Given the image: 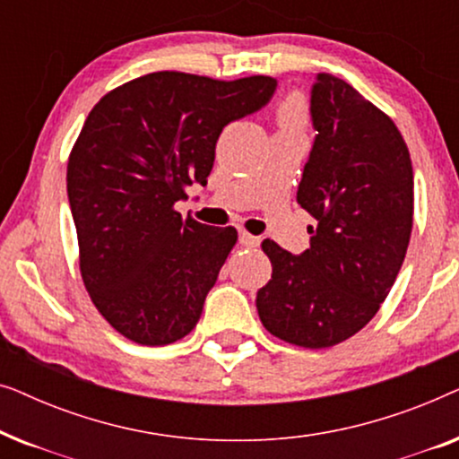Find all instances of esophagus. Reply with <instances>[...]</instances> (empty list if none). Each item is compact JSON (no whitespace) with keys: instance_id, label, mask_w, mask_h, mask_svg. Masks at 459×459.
<instances>
[{"instance_id":"esophagus-1","label":"esophagus","mask_w":459,"mask_h":459,"mask_svg":"<svg viewBox=\"0 0 459 459\" xmlns=\"http://www.w3.org/2000/svg\"><path fill=\"white\" fill-rule=\"evenodd\" d=\"M238 240H240L242 247H247V248H255L261 244V238L248 234V231H244V230L240 231V236H238Z\"/></svg>"}]
</instances>
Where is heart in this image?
<instances>
[{
  "instance_id": "obj_1",
  "label": "heart",
  "mask_w": 459,
  "mask_h": 459,
  "mask_svg": "<svg viewBox=\"0 0 459 459\" xmlns=\"http://www.w3.org/2000/svg\"><path fill=\"white\" fill-rule=\"evenodd\" d=\"M278 118L281 129L286 131H303L307 125V106L300 96H290L281 102L278 110Z\"/></svg>"
}]
</instances>
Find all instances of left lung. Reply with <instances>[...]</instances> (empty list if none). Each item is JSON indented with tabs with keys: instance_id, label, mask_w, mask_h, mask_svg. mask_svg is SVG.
<instances>
[{
	"instance_id": "1",
	"label": "left lung",
	"mask_w": 459,
	"mask_h": 459,
	"mask_svg": "<svg viewBox=\"0 0 459 459\" xmlns=\"http://www.w3.org/2000/svg\"><path fill=\"white\" fill-rule=\"evenodd\" d=\"M317 131L297 203L316 219L309 248L263 240L272 280L256 292L267 332L305 349L357 334L385 303L413 223L410 150L385 112L334 74L311 87Z\"/></svg>"
}]
</instances>
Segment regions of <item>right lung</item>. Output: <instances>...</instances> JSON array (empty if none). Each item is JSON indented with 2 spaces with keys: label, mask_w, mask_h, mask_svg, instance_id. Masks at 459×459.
Listing matches in <instances>:
<instances>
[{
  "label": "right lung",
  "mask_w": 459,
  "mask_h": 459,
  "mask_svg": "<svg viewBox=\"0 0 459 459\" xmlns=\"http://www.w3.org/2000/svg\"><path fill=\"white\" fill-rule=\"evenodd\" d=\"M278 81L160 71L100 100L73 146L66 190L93 305L146 347L190 334L238 240L234 228L181 219L175 203L206 186L223 127L261 110Z\"/></svg>",
  "instance_id": "1"
}]
</instances>
